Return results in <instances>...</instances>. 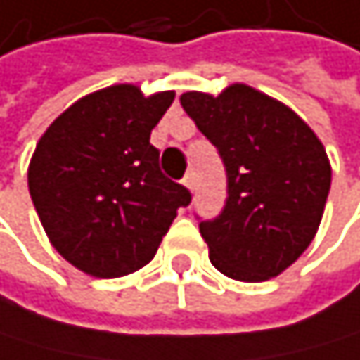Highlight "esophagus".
Listing matches in <instances>:
<instances>
[{"instance_id":"34e87169","label":"esophagus","mask_w":360,"mask_h":360,"mask_svg":"<svg viewBox=\"0 0 360 360\" xmlns=\"http://www.w3.org/2000/svg\"><path fill=\"white\" fill-rule=\"evenodd\" d=\"M182 182H184V186H186L188 191H193V188H195V178H193V174H186Z\"/></svg>"}]
</instances>
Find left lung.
I'll return each instance as SVG.
<instances>
[{
    "label": "left lung",
    "instance_id": "1",
    "mask_svg": "<svg viewBox=\"0 0 360 360\" xmlns=\"http://www.w3.org/2000/svg\"><path fill=\"white\" fill-rule=\"evenodd\" d=\"M180 104L228 176L224 210L200 221L210 263L241 283L283 274L311 245L328 200L333 169L321 141L289 106L248 84L217 97L188 91Z\"/></svg>",
    "mask_w": 360,
    "mask_h": 360
}]
</instances>
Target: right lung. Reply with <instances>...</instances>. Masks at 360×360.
<instances>
[{
  "label": "right lung",
  "mask_w": 360,
  "mask_h": 360,
  "mask_svg": "<svg viewBox=\"0 0 360 360\" xmlns=\"http://www.w3.org/2000/svg\"><path fill=\"white\" fill-rule=\"evenodd\" d=\"M176 93L145 97L115 84L71 104L45 130L27 167L30 195L51 245L95 278L148 265L191 193L165 178L150 143Z\"/></svg>",
  "instance_id": "1"
}]
</instances>
